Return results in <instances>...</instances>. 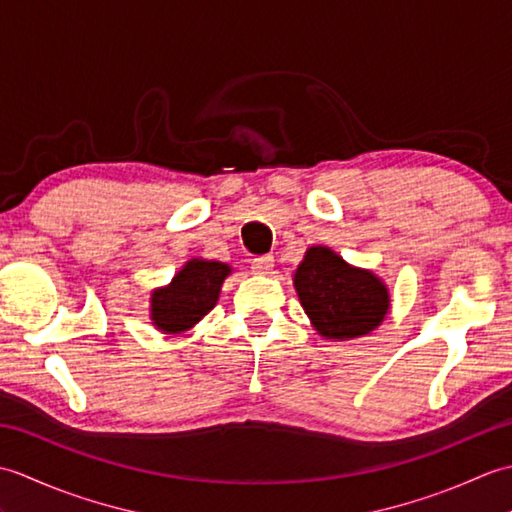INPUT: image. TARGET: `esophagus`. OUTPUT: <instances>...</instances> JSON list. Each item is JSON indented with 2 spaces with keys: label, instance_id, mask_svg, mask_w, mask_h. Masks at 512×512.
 Here are the masks:
<instances>
[{
  "label": "esophagus",
  "instance_id": "obj_1",
  "mask_svg": "<svg viewBox=\"0 0 512 512\" xmlns=\"http://www.w3.org/2000/svg\"><path fill=\"white\" fill-rule=\"evenodd\" d=\"M250 268H253L255 275H270V273H273V268H275V259L270 255L255 257L253 266H250Z\"/></svg>",
  "mask_w": 512,
  "mask_h": 512
}]
</instances>
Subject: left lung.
<instances>
[{
	"label": "left lung",
	"instance_id": "obj_1",
	"mask_svg": "<svg viewBox=\"0 0 512 512\" xmlns=\"http://www.w3.org/2000/svg\"><path fill=\"white\" fill-rule=\"evenodd\" d=\"M303 312L325 341L367 336L391 308L389 288L374 270L347 264L330 246H310L292 275Z\"/></svg>",
	"mask_w": 512,
	"mask_h": 512
}]
</instances>
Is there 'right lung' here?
Masks as SVG:
<instances>
[{
	"mask_svg": "<svg viewBox=\"0 0 512 512\" xmlns=\"http://www.w3.org/2000/svg\"><path fill=\"white\" fill-rule=\"evenodd\" d=\"M233 268L215 259L191 257L167 286L149 295L151 325L162 334H184L209 314Z\"/></svg>",
	"mask_w": 512,
	"mask_h": 512,
	"instance_id": "add662e5",
	"label": "right lung"
}]
</instances>
